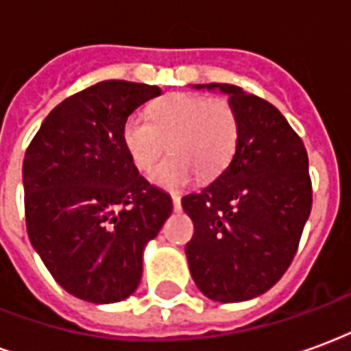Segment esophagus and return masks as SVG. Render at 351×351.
<instances>
[{
    "label": "esophagus",
    "instance_id": "esophagus-1",
    "mask_svg": "<svg viewBox=\"0 0 351 351\" xmlns=\"http://www.w3.org/2000/svg\"><path fill=\"white\" fill-rule=\"evenodd\" d=\"M173 208H175V210H180V208H182V203H180V197H178V195H173Z\"/></svg>",
    "mask_w": 351,
    "mask_h": 351
}]
</instances>
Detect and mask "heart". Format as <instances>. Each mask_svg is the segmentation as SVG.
I'll list each match as a JSON object with an SVG mask.
<instances>
[{
    "mask_svg": "<svg viewBox=\"0 0 351 351\" xmlns=\"http://www.w3.org/2000/svg\"><path fill=\"white\" fill-rule=\"evenodd\" d=\"M241 122L233 103L193 93H171L158 101L152 116L133 112L123 122L122 141L131 161L148 171L169 145L167 158L152 169V182L180 188L195 175L213 180L228 167L239 145Z\"/></svg>",
    "mask_w": 351,
    "mask_h": 351,
    "instance_id": "1",
    "label": "heart"
}]
</instances>
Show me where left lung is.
Here are the masks:
<instances>
[{"mask_svg":"<svg viewBox=\"0 0 351 351\" xmlns=\"http://www.w3.org/2000/svg\"><path fill=\"white\" fill-rule=\"evenodd\" d=\"M228 93L241 122L233 160L197 193L182 197L193 221L186 244L203 293L241 302L271 289L293 261L312 208L308 156L278 108L233 84H195Z\"/></svg>","mask_w":351,"mask_h":351,"instance_id":"left-lung-1","label":"left lung"}]
</instances>
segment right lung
I'll return each instance as SVG.
<instances>
[{"mask_svg":"<svg viewBox=\"0 0 351 351\" xmlns=\"http://www.w3.org/2000/svg\"><path fill=\"white\" fill-rule=\"evenodd\" d=\"M158 86L103 80L52 108L27 146L22 178L29 241L67 293L108 304L143 276V252L173 210L138 175L122 141Z\"/></svg>","mask_w":351,"mask_h":351,"instance_id":"add662e5","label":"right lung"}]
</instances>
